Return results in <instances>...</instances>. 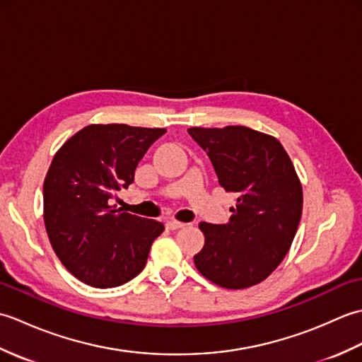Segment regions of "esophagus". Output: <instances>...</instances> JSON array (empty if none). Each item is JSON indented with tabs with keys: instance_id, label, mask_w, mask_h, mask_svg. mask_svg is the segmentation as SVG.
Listing matches in <instances>:
<instances>
[{
	"instance_id": "obj_1",
	"label": "esophagus",
	"mask_w": 362,
	"mask_h": 362,
	"mask_svg": "<svg viewBox=\"0 0 362 362\" xmlns=\"http://www.w3.org/2000/svg\"><path fill=\"white\" fill-rule=\"evenodd\" d=\"M187 224H183V222H179V221H168L166 227L169 230H179V228H183Z\"/></svg>"
}]
</instances>
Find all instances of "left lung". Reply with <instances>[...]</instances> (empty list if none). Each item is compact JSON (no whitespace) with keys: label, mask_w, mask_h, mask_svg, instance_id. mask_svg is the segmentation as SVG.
<instances>
[{"label":"left lung","mask_w":362,"mask_h":362,"mask_svg":"<svg viewBox=\"0 0 362 362\" xmlns=\"http://www.w3.org/2000/svg\"><path fill=\"white\" fill-rule=\"evenodd\" d=\"M210 157L219 185L236 206L227 224H206L197 271L218 286L244 289L271 275L294 240L303 209L302 183L281 143L244 126L191 127Z\"/></svg>","instance_id":"1"}]
</instances>
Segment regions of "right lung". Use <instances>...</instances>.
Returning a JSON list of instances; mask_svg holds the SVG:
<instances>
[{
	"mask_svg": "<svg viewBox=\"0 0 362 362\" xmlns=\"http://www.w3.org/2000/svg\"><path fill=\"white\" fill-rule=\"evenodd\" d=\"M166 129L90 124L54 156L43 183V219L51 245L76 279L115 288L140 274L158 221L110 205L134 182L135 169Z\"/></svg>",
	"mask_w": 362,
	"mask_h": 362,
	"instance_id": "right-lung-1",
	"label": "right lung"
}]
</instances>
